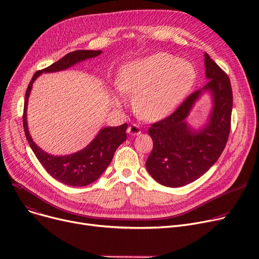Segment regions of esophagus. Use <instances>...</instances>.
<instances>
[{
  "label": "esophagus",
  "instance_id": "1",
  "mask_svg": "<svg viewBox=\"0 0 259 259\" xmlns=\"http://www.w3.org/2000/svg\"><path fill=\"white\" fill-rule=\"evenodd\" d=\"M127 132H128V134L133 135V137H135V135H139V134H141V128H140L138 125L133 124V125H131V126H129V127H128Z\"/></svg>",
  "mask_w": 259,
  "mask_h": 259
}]
</instances>
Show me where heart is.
Here are the masks:
<instances>
[{
	"mask_svg": "<svg viewBox=\"0 0 259 259\" xmlns=\"http://www.w3.org/2000/svg\"><path fill=\"white\" fill-rule=\"evenodd\" d=\"M194 66L169 53L155 52L126 63L117 78L115 102L125 103L124 92L134 93V110L148 120L171 114L196 81Z\"/></svg>",
	"mask_w": 259,
	"mask_h": 259,
	"instance_id": "heart-1",
	"label": "heart"
}]
</instances>
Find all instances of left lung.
<instances>
[{"label": "left lung", "mask_w": 259, "mask_h": 259, "mask_svg": "<svg viewBox=\"0 0 259 259\" xmlns=\"http://www.w3.org/2000/svg\"><path fill=\"white\" fill-rule=\"evenodd\" d=\"M205 68L207 84L148 131L153 149L146 168L153 180L166 187L178 188L199 179L219 159L229 138L233 106L230 79L208 53H205ZM206 93L212 103L207 121L201 127H192L187 117Z\"/></svg>", "instance_id": "left-lung-1"}]
</instances>
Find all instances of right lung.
Listing matches in <instances>:
<instances>
[{
  "instance_id": "add662e5",
  "label": "right lung",
  "mask_w": 259,
  "mask_h": 259,
  "mask_svg": "<svg viewBox=\"0 0 259 259\" xmlns=\"http://www.w3.org/2000/svg\"><path fill=\"white\" fill-rule=\"evenodd\" d=\"M102 50H76L67 53L58 62L32 76L25 94L23 126L26 139L33 153L45 170L60 183L71 187H83L97 181L110 165L114 152L127 139V124L117 127H104L84 149L68 155H52L42 150L32 140L27 124V105L34 80L42 73H52L74 66L77 63L100 56Z\"/></svg>"
}]
</instances>
